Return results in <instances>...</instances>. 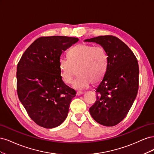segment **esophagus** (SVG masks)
<instances>
[{
  "mask_svg": "<svg viewBox=\"0 0 154 154\" xmlns=\"http://www.w3.org/2000/svg\"><path fill=\"white\" fill-rule=\"evenodd\" d=\"M83 93H84V92H82V91H78V92H76V95H77V96H80V95L83 94Z\"/></svg>",
  "mask_w": 154,
  "mask_h": 154,
  "instance_id": "obj_1",
  "label": "esophagus"
}]
</instances>
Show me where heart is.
<instances>
[{"mask_svg":"<svg viewBox=\"0 0 154 154\" xmlns=\"http://www.w3.org/2000/svg\"><path fill=\"white\" fill-rule=\"evenodd\" d=\"M68 57L59 60L60 76L62 80L70 84L76 74L73 87L78 89L87 88L91 83H99L106 71L108 55L101 46L80 44L69 51Z\"/></svg>","mask_w":154,"mask_h":154,"instance_id":"heart-1","label":"heart"}]
</instances>
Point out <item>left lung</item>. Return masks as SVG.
<instances>
[{
  "instance_id": "left-lung-1",
  "label": "left lung",
  "mask_w": 154,
  "mask_h": 154,
  "mask_svg": "<svg viewBox=\"0 0 154 154\" xmlns=\"http://www.w3.org/2000/svg\"><path fill=\"white\" fill-rule=\"evenodd\" d=\"M85 41L100 44L108 55L106 71L96 88V101L89 112L96 122L112 127L126 117L137 96V60L131 49L114 36H99Z\"/></svg>"
}]
</instances>
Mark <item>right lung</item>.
<instances>
[{
	"mask_svg": "<svg viewBox=\"0 0 154 154\" xmlns=\"http://www.w3.org/2000/svg\"><path fill=\"white\" fill-rule=\"evenodd\" d=\"M78 40L66 36L40 37L17 64L18 98L31 119L40 127H57L67 118L76 91L62 81L59 60L63 51Z\"/></svg>",
	"mask_w": 154,
	"mask_h": 154,
	"instance_id": "obj_1",
	"label": "right lung"
}]
</instances>
